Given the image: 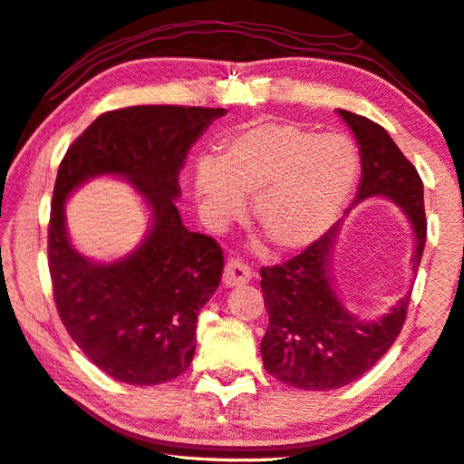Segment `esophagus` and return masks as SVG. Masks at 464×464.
<instances>
[{
  "label": "esophagus",
  "instance_id": "esophagus-1",
  "mask_svg": "<svg viewBox=\"0 0 464 464\" xmlns=\"http://www.w3.org/2000/svg\"><path fill=\"white\" fill-rule=\"evenodd\" d=\"M251 280V269L243 264L239 259H229L225 266V274H223V284L227 288H233V285L246 284Z\"/></svg>",
  "mask_w": 464,
  "mask_h": 464
}]
</instances>
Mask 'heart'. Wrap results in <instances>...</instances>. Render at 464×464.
<instances>
[{"label":"heart","instance_id":"1","mask_svg":"<svg viewBox=\"0 0 464 464\" xmlns=\"http://www.w3.org/2000/svg\"><path fill=\"white\" fill-rule=\"evenodd\" d=\"M357 172V151L347 138L264 121L233 136L218 160H200L197 192L218 221L241 213L243 195H256L261 233L276 249L296 251L336 221Z\"/></svg>","mask_w":464,"mask_h":464}]
</instances>
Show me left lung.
<instances>
[{"mask_svg":"<svg viewBox=\"0 0 464 464\" xmlns=\"http://www.w3.org/2000/svg\"><path fill=\"white\" fill-rule=\"evenodd\" d=\"M361 154V182L353 205L385 197L408 217L414 231L411 269L418 272L426 246L424 184L382 125L339 109ZM351 210V208H349ZM341 223L282 266L261 267L269 324L261 339L266 372L298 390H336L367 373L401 333L410 296L375 320L351 314L334 290L331 256Z\"/></svg>","mask_w":464,"mask_h":464,"instance_id":"1","label":"left lung"}]
</instances>
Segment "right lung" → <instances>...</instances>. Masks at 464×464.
Listing matches in <instances>:
<instances>
[{"mask_svg":"<svg viewBox=\"0 0 464 464\" xmlns=\"http://www.w3.org/2000/svg\"><path fill=\"white\" fill-rule=\"evenodd\" d=\"M225 109L136 105L99 115L58 166L48 225V267L58 316L89 361L117 382L158 385L187 372L197 318L221 284L223 249L182 225L174 200L188 150ZM120 175L145 195L147 237L105 265L68 241L63 203L95 175Z\"/></svg>","mask_w":464,"mask_h":464,"instance_id":"obj_1","label":"right lung"}]
</instances>
